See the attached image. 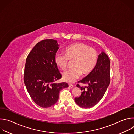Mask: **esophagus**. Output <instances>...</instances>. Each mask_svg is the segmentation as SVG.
I'll return each mask as SVG.
<instances>
[{
  "label": "esophagus",
  "instance_id": "esophagus-1",
  "mask_svg": "<svg viewBox=\"0 0 134 134\" xmlns=\"http://www.w3.org/2000/svg\"><path fill=\"white\" fill-rule=\"evenodd\" d=\"M68 86H69V87H70V88H72V87H74V85H73L72 84H68Z\"/></svg>",
  "mask_w": 134,
  "mask_h": 134
}]
</instances>
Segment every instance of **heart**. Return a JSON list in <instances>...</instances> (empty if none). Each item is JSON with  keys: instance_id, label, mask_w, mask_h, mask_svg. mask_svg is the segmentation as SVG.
I'll return each instance as SVG.
<instances>
[{"instance_id": "1", "label": "heart", "mask_w": 134, "mask_h": 134, "mask_svg": "<svg viewBox=\"0 0 134 134\" xmlns=\"http://www.w3.org/2000/svg\"><path fill=\"white\" fill-rule=\"evenodd\" d=\"M65 53H57L54 57V62L60 69L64 70L68 65L69 60L73 61V68L63 74L64 81L73 82L83 76L88 75L97 65L98 54L96 50L89 46L78 43L66 48Z\"/></svg>"}]
</instances>
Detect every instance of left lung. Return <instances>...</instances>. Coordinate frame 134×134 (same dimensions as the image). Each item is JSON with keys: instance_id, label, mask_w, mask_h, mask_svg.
<instances>
[{"instance_id": "left-lung-1", "label": "left lung", "mask_w": 134, "mask_h": 134, "mask_svg": "<svg viewBox=\"0 0 134 134\" xmlns=\"http://www.w3.org/2000/svg\"><path fill=\"white\" fill-rule=\"evenodd\" d=\"M110 62L108 55L102 52L99 55L96 66L86 77L78 82L87 84L84 87L76 85L83 92L75 101L80 107L90 108L96 105L103 98L110 83Z\"/></svg>"}]
</instances>
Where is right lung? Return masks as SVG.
<instances>
[{
    "instance_id": "right-lung-1",
    "label": "right lung",
    "mask_w": 134,
    "mask_h": 134,
    "mask_svg": "<svg viewBox=\"0 0 134 134\" xmlns=\"http://www.w3.org/2000/svg\"><path fill=\"white\" fill-rule=\"evenodd\" d=\"M58 49L56 40H43L34 47L26 58L24 82L31 99L42 108L54 105L60 90L68 86L67 83H54L62 77L54 62Z\"/></svg>"
}]
</instances>
